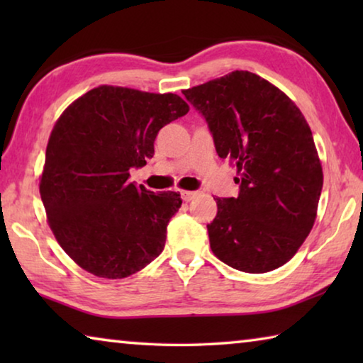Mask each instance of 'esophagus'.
<instances>
[{
    "label": "esophagus",
    "instance_id": "obj_1",
    "mask_svg": "<svg viewBox=\"0 0 363 363\" xmlns=\"http://www.w3.org/2000/svg\"><path fill=\"white\" fill-rule=\"evenodd\" d=\"M196 195H199V192H196V190H181V196H182L184 201L194 200Z\"/></svg>",
    "mask_w": 363,
    "mask_h": 363
}]
</instances>
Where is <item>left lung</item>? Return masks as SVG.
I'll return each instance as SVG.
<instances>
[{"label":"left lung","instance_id":"obj_1","mask_svg":"<svg viewBox=\"0 0 363 363\" xmlns=\"http://www.w3.org/2000/svg\"><path fill=\"white\" fill-rule=\"evenodd\" d=\"M203 115L218 155L237 167L238 195L216 199L208 224L213 253L242 272L262 274L296 255L317 216L322 164L304 115L251 72L182 91Z\"/></svg>","mask_w":363,"mask_h":363}]
</instances>
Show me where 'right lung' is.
Listing matches in <instances>:
<instances>
[{
  "label": "right lung",
  "instance_id": "right-lung-1",
  "mask_svg": "<svg viewBox=\"0 0 363 363\" xmlns=\"http://www.w3.org/2000/svg\"><path fill=\"white\" fill-rule=\"evenodd\" d=\"M187 112L176 94L99 86L60 115L40 194L56 240L79 267L125 279L162 253L181 195L136 186L130 169L143 168L158 131Z\"/></svg>",
  "mask_w": 363,
  "mask_h": 363
}]
</instances>
